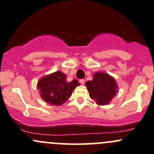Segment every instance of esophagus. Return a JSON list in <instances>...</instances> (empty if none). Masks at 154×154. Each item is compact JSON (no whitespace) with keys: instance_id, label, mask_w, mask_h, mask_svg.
<instances>
[{"instance_id":"esophagus-1","label":"esophagus","mask_w":154,"mask_h":154,"mask_svg":"<svg viewBox=\"0 0 154 154\" xmlns=\"http://www.w3.org/2000/svg\"><path fill=\"white\" fill-rule=\"evenodd\" d=\"M80 83L81 85H84L85 84V80H83V79H82V80H80Z\"/></svg>"}]
</instances>
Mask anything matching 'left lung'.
Segmentation results:
<instances>
[{"instance_id":"8db88e82","label":"left lung","mask_w":154,"mask_h":154,"mask_svg":"<svg viewBox=\"0 0 154 154\" xmlns=\"http://www.w3.org/2000/svg\"><path fill=\"white\" fill-rule=\"evenodd\" d=\"M93 77L91 81L86 83L90 97L95 100L97 105L104 106L110 103L119 92L116 79L104 72H95Z\"/></svg>"}]
</instances>
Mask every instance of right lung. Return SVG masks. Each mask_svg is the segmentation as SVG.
I'll use <instances>...</instances> for the list:
<instances>
[{
    "label": "right lung",
    "mask_w": 154,
    "mask_h": 154,
    "mask_svg": "<svg viewBox=\"0 0 154 154\" xmlns=\"http://www.w3.org/2000/svg\"><path fill=\"white\" fill-rule=\"evenodd\" d=\"M78 86L80 83L77 80H73L68 83L66 74L59 71L39 79L37 88L44 101L54 106H60L66 103L71 96L74 88Z\"/></svg>",
    "instance_id": "obj_1"
}]
</instances>
